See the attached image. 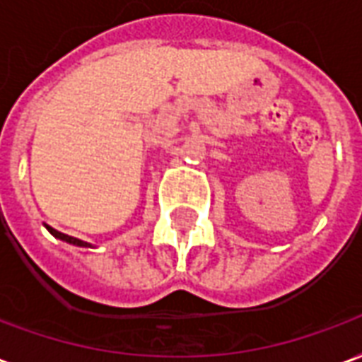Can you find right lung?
I'll list each match as a JSON object with an SVG mask.
<instances>
[{
	"label": "right lung",
	"mask_w": 362,
	"mask_h": 362,
	"mask_svg": "<svg viewBox=\"0 0 362 362\" xmlns=\"http://www.w3.org/2000/svg\"><path fill=\"white\" fill-rule=\"evenodd\" d=\"M46 228H47V231L52 233V235L57 237V239H62V241H67V243H71V245H76V247H90L88 243L81 241V239H75V237H71V235H65V233H62V231H57V229H54V228H49V226H46Z\"/></svg>",
	"instance_id": "add662e5"
}]
</instances>
